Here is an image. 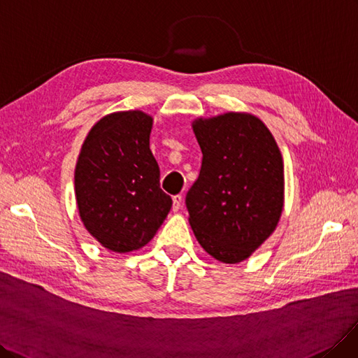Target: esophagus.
Listing matches in <instances>:
<instances>
[{
  "mask_svg": "<svg viewBox=\"0 0 358 358\" xmlns=\"http://www.w3.org/2000/svg\"><path fill=\"white\" fill-rule=\"evenodd\" d=\"M181 202H182V196L181 194H176L174 198H172V210L178 211L181 208Z\"/></svg>",
  "mask_w": 358,
  "mask_h": 358,
  "instance_id": "34e87169",
  "label": "esophagus"
}]
</instances>
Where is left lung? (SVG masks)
<instances>
[{
	"label": "left lung",
	"instance_id": "obj_1",
	"mask_svg": "<svg viewBox=\"0 0 358 358\" xmlns=\"http://www.w3.org/2000/svg\"><path fill=\"white\" fill-rule=\"evenodd\" d=\"M202 150L198 180L186 196L189 223L215 260L244 262L266 241L284 208V162L273 135L251 113L192 122Z\"/></svg>",
	"mask_w": 358,
	"mask_h": 358
}]
</instances>
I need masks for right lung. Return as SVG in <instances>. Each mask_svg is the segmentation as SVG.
<instances>
[{
  "label": "right lung",
  "mask_w": 358,
  "mask_h": 358,
  "mask_svg": "<svg viewBox=\"0 0 358 358\" xmlns=\"http://www.w3.org/2000/svg\"><path fill=\"white\" fill-rule=\"evenodd\" d=\"M153 117L141 110L116 111L86 135L74 171L80 220L114 252L147 245L172 206L159 186V165L150 150Z\"/></svg>",
  "instance_id": "1"
}]
</instances>
